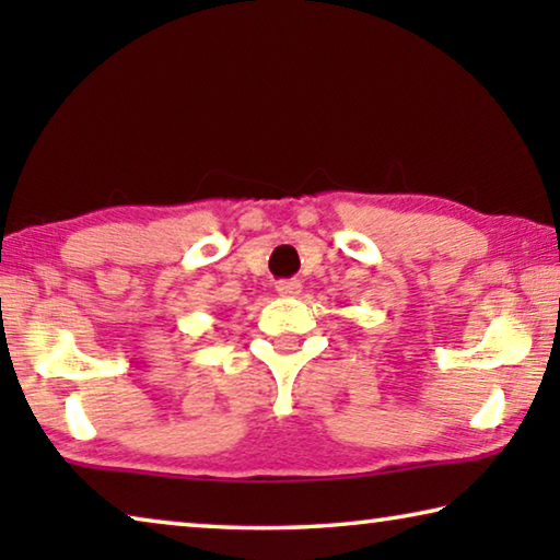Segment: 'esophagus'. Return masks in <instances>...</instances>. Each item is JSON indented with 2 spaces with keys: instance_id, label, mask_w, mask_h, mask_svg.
Listing matches in <instances>:
<instances>
[{
  "instance_id": "esophagus-1",
  "label": "esophagus",
  "mask_w": 560,
  "mask_h": 560,
  "mask_svg": "<svg viewBox=\"0 0 560 560\" xmlns=\"http://www.w3.org/2000/svg\"><path fill=\"white\" fill-rule=\"evenodd\" d=\"M301 281L299 279H281V281H277V293L279 296H299L301 293Z\"/></svg>"
}]
</instances>
